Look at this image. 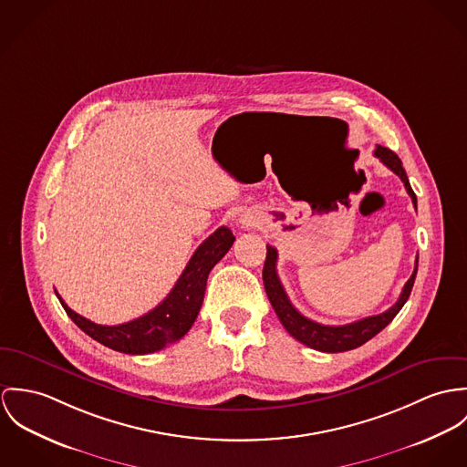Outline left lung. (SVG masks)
Listing matches in <instances>:
<instances>
[{"instance_id": "8db88e82", "label": "left lung", "mask_w": 467, "mask_h": 467, "mask_svg": "<svg viewBox=\"0 0 467 467\" xmlns=\"http://www.w3.org/2000/svg\"><path fill=\"white\" fill-rule=\"evenodd\" d=\"M374 156L378 157L387 168H390L405 184L409 195L412 197L414 208H417V199H415L414 190L409 182L407 171L401 164V159L396 156L392 150L376 145ZM277 251L272 245H266V259H265V266H263V285L268 296V301L272 305V308L275 311V315L279 317L281 324L285 326V329L301 344L308 346L311 349L322 351V353H342V351H351L360 348L367 340H370L372 337H376L385 326H389L392 322V318L400 313V310L405 306L407 299L410 297L412 286H414L415 274H417V261H415L414 272L410 275V279L405 283L403 292L400 296V299L396 301V305L392 308H389L379 315H372V317H365L362 320L351 322V324H344V326H324L318 324L315 320H311L308 317H305L301 311L296 310L294 305L290 303L277 270Z\"/></svg>"}]
</instances>
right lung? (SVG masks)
I'll return each mask as SVG.
<instances>
[{
  "mask_svg": "<svg viewBox=\"0 0 467 467\" xmlns=\"http://www.w3.org/2000/svg\"><path fill=\"white\" fill-rule=\"evenodd\" d=\"M234 242L229 227H218L188 261L171 292L154 310L118 326L95 324L71 310L57 294L67 317L105 348L127 355H149L181 340L193 326L206 294L211 268L227 254Z\"/></svg>",
  "mask_w": 467,
  "mask_h": 467,
  "instance_id": "right-lung-1",
  "label": "right lung"
}]
</instances>
